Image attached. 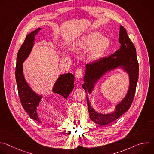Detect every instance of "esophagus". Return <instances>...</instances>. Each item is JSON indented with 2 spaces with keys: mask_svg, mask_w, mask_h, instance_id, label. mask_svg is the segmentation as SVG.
Listing matches in <instances>:
<instances>
[{
  "mask_svg": "<svg viewBox=\"0 0 154 154\" xmlns=\"http://www.w3.org/2000/svg\"><path fill=\"white\" fill-rule=\"evenodd\" d=\"M83 69H78L76 71H75V77L78 79H80L82 77V74H83Z\"/></svg>",
  "mask_w": 154,
  "mask_h": 154,
  "instance_id": "1",
  "label": "esophagus"
}]
</instances>
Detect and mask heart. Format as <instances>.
Segmentation results:
<instances>
[{"mask_svg":"<svg viewBox=\"0 0 154 154\" xmlns=\"http://www.w3.org/2000/svg\"><path fill=\"white\" fill-rule=\"evenodd\" d=\"M110 46L109 38L102 36L97 32H93L82 38L77 45L76 50L78 52L88 51L92 48L89 58L94 61L99 60L105 54Z\"/></svg>","mask_w":154,"mask_h":154,"instance_id":"heart-1","label":"heart"}]
</instances>
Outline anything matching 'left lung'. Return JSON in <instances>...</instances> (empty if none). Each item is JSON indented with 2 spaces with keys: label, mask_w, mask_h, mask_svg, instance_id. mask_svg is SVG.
<instances>
[{
  "label": "left lung",
  "mask_w": 154,
  "mask_h": 154,
  "mask_svg": "<svg viewBox=\"0 0 154 154\" xmlns=\"http://www.w3.org/2000/svg\"><path fill=\"white\" fill-rule=\"evenodd\" d=\"M119 35L118 40L121 46L118 50L108 57L102 58L91 64H87L85 66L83 77L85 83L82 85V87L85 92L89 94L94 90L97 82L107 72L119 68L128 75L129 86L127 92L123 99L116 105L115 111L112 113L107 114L97 113L91 106L86 94L90 118L99 125L111 123L128 110L135 94L139 73L136 49L127 35L126 30L122 26H120Z\"/></svg>",
  "instance_id": "1"
}]
</instances>
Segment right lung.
I'll use <instances>...</instances> for the list:
<instances>
[{"instance_id":"add662e5","label":"right lung","mask_w":154,"mask_h":154,"mask_svg":"<svg viewBox=\"0 0 154 154\" xmlns=\"http://www.w3.org/2000/svg\"><path fill=\"white\" fill-rule=\"evenodd\" d=\"M41 29V28H38L27 35L17 55L15 72L18 94L22 106L30 118L39 123H41V121L38 115L37 108L42 96L35 92L26 80L23 64L30 54L35 43V36ZM74 76L72 74H61L52 88V92L67 100L68 96L74 89Z\"/></svg>"}]
</instances>
